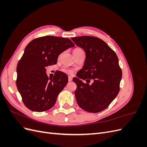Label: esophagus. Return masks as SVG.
Segmentation results:
<instances>
[{"instance_id":"obj_1","label":"esophagus","mask_w":147,"mask_h":147,"mask_svg":"<svg viewBox=\"0 0 147 147\" xmlns=\"http://www.w3.org/2000/svg\"><path fill=\"white\" fill-rule=\"evenodd\" d=\"M68 80H69V82H71V81H72V77L69 76V77H68Z\"/></svg>"}]
</instances>
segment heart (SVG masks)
<instances>
[{"label":"heart","mask_w":147,"mask_h":147,"mask_svg":"<svg viewBox=\"0 0 147 147\" xmlns=\"http://www.w3.org/2000/svg\"><path fill=\"white\" fill-rule=\"evenodd\" d=\"M75 50H82L80 48H76ZM63 72H64L67 74H71V73H72V70H71L70 69L67 68V67H64L63 69Z\"/></svg>","instance_id":"heart-1"}]
</instances>
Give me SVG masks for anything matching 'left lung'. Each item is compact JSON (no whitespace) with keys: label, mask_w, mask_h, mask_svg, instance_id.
<instances>
[{"label":"left lung","mask_w":147,"mask_h":147,"mask_svg":"<svg viewBox=\"0 0 147 147\" xmlns=\"http://www.w3.org/2000/svg\"><path fill=\"white\" fill-rule=\"evenodd\" d=\"M77 46L83 49L86 59L83 69L73 81L77 84L75 91L80 107L88 112L97 113L109 107L119 91L122 71L116 53L102 40L91 36L72 37ZM82 79L93 83L84 84Z\"/></svg>","instance_id":"1"}]
</instances>
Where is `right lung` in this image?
Masks as SVG:
<instances>
[{"label": "right lung", "mask_w": 147, "mask_h": 147, "mask_svg": "<svg viewBox=\"0 0 147 147\" xmlns=\"http://www.w3.org/2000/svg\"><path fill=\"white\" fill-rule=\"evenodd\" d=\"M74 46L70 39L55 36L38 37L28 44L16 68V86L26 107L42 112L54 106L68 77L56 71L48 78L46 67L56 64L61 53Z\"/></svg>", "instance_id": "1"}]
</instances>
